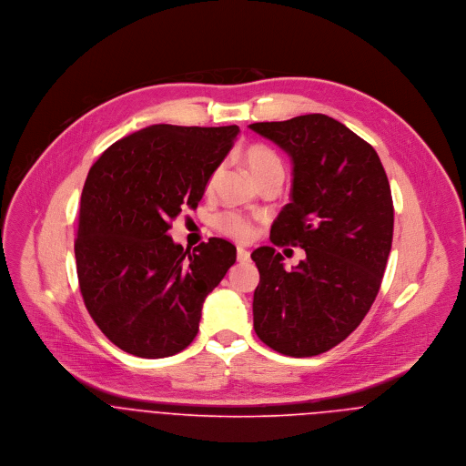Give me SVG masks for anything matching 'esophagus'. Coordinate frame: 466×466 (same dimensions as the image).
Segmentation results:
<instances>
[{"label": "esophagus", "instance_id": "esophagus-1", "mask_svg": "<svg viewBox=\"0 0 466 466\" xmlns=\"http://www.w3.org/2000/svg\"><path fill=\"white\" fill-rule=\"evenodd\" d=\"M249 258H251L249 251H246L244 248H238V249H237V260H238V262H249Z\"/></svg>", "mask_w": 466, "mask_h": 466}]
</instances>
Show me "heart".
<instances>
[{"mask_svg": "<svg viewBox=\"0 0 466 466\" xmlns=\"http://www.w3.org/2000/svg\"><path fill=\"white\" fill-rule=\"evenodd\" d=\"M244 157H246L248 168L251 170V174L258 181V185L266 183V181L272 179V177H285V167H283L281 157L272 148L266 147V145H251L246 150ZM222 172H224V165L222 163L213 168V172L209 174L208 183H206V190L208 192L215 190ZM217 228L224 235H228V237H231V238H235L238 242L249 240L253 237V233H255L253 222L248 217H244V215H240L237 211H224V213H220L218 218H217Z\"/></svg>", "mask_w": 466, "mask_h": 466, "instance_id": "heart-1", "label": "heart"}]
</instances>
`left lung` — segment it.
<instances>
[{
	"label": "left lung",
	"mask_w": 466,
	"mask_h": 466,
	"mask_svg": "<svg viewBox=\"0 0 466 466\" xmlns=\"http://www.w3.org/2000/svg\"><path fill=\"white\" fill-rule=\"evenodd\" d=\"M249 127L292 159V200L270 242L307 253L285 270L274 248L253 251L255 332L278 353L319 355L360 325L379 294L393 242L390 181L375 148L327 115Z\"/></svg>",
	"instance_id": "obj_1"
}]
</instances>
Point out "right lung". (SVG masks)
Here are the masks:
<instances>
[{"label":"right lung","instance_id":"add662e5","mask_svg":"<svg viewBox=\"0 0 466 466\" xmlns=\"http://www.w3.org/2000/svg\"><path fill=\"white\" fill-rule=\"evenodd\" d=\"M238 131L157 124L118 139L89 168L75 240L78 285L89 316L120 350L163 359L199 332L202 303L237 248L209 238L183 249L168 229L198 208Z\"/></svg>","mask_w":466,"mask_h":466}]
</instances>
